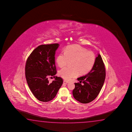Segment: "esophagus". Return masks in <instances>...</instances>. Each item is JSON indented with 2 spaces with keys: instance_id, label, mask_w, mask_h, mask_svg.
Listing matches in <instances>:
<instances>
[{
  "instance_id": "esophagus-1",
  "label": "esophagus",
  "mask_w": 132,
  "mask_h": 132,
  "mask_svg": "<svg viewBox=\"0 0 132 132\" xmlns=\"http://www.w3.org/2000/svg\"><path fill=\"white\" fill-rule=\"evenodd\" d=\"M68 83H69V82H68V81H67L66 80L63 81V84H68Z\"/></svg>"
}]
</instances>
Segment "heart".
<instances>
[{
  "label": "heart",
  "mask_w": 132,
  "mask_h": 132,
  "mask_svg": "<svg viewBox=\"0 0 132 132\" xmlns=\"http://www.w3.org/2000/svg\"><path fill=\"white\" fill-rule=\"evenodd\" d=\"M71 60L73 61V68L64 67L59 72V75L68 80L78 76L79 73L84 75L89 72L95 63L96 56L92 52L79 45H73L66 48L64 53L59 54L56 59L60 67L65 66Z\"/></svg>",
  "instance_id": "heart-1"
}]
</instances>
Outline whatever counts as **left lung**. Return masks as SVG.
<instances>
[{"instance_id":"1","label":"left lung","mask_w":132,"mask_h":132,"mask_svg":"<svg viewBox=\"0 0 132 132\" xmlns=\"http://www.w3.org/2000/svg\"><path fill=\"white\" fill-rule=\"evenodd\" d=\"M106 70L100 54L96 57L95 63L90 72L77 78L79 82L75 83L73 97L81 103H88L94 100L101 90L104 82ZM82 82V85L80 84Z\"/></svg>"}]
</instances>
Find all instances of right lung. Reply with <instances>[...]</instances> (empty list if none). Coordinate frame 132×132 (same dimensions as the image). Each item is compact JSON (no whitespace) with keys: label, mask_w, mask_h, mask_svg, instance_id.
<instances>
[{"label":"right lung","mask_w":132,"mask_h":132,"mask_svg":"<svg viewBox=\"0 0 132 132\" xmlns=\"http://www.w3.org/2000/svg\"><path fill=\"white\" fill-rule=\"evenodd\" d=\"M59 45L58 44L39 45L27 59L25 68L27 84L34 95L40 101L53 100L63 83L62 78L55 76L57 73L55 54ZM49 76L55 78L51 83L48 80Z\"/></svg>","instance_id":"right-lung-1"}]
</instances>
